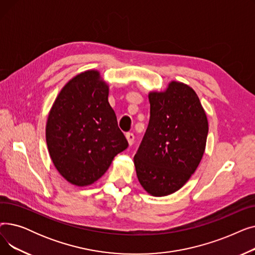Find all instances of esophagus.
<instances>
[{
	"instance_id": "esophagus-1",
	"label": "esophagus",
	"mask_w": 255,
	"mask_h": 255,
	"mask_svg": "<svg viewBox=\"0 0 255 255\" xmlns=\"http://www.w3.org/2000/svg\"><path fill=\"white\" fill-rule=\"evenodd\" d=\"M126 138H127V140H128V143L131 145L133 142H134V134H133L132 132H127L126 133Z\"/></svg>"
}]
</instances>
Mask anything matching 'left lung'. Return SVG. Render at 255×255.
Returning a JSON list of instances; mask_svg holds the SVG:
<instances>
[{
    "label": "left lung",
    "instance_id": "left-lung-1",
    "mask_svg": "<svg viewBox=\"0 0 255 255\" xmlns=\"http://www.w3.org/2000/svg\"><path fill=\"white\" fill-rule=\"evenodd\" d=\"M150 121L134 165L139 183L153 196L178 191L203 158L208 120L196 93L172 82L162 93L149 94Z\"/></svg>",
    "mask_w": 255,
    "mask_h": 255
}]
</instances>
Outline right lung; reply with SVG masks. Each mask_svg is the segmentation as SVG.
<instances>
[{
	"label": "right lung",
	"instance_id": "1",
	"mask_svg": "<svg viewBox=\"0 0 255 255\" xmlns=\"http://www.w3.org/2000/svg\"><path fill=\"white\" fill-rule=\"evenodd\" d=\"M46 143L58 171L76 186L97 181L127 149L99 72L80 73L62 89L47 119Z\"/></svg>",
	"mask_w": 255,
	"mask_h": 255
}]
</instances>
